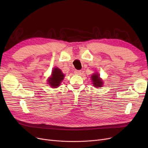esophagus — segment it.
I'll return each mask as SVG.
<instances>
[{"mask_svg":"<svg viewBox=\"0 0 148 148\" xmlns=\"http://www.w3.org/2000/svg\"><path fill=\"white\" fill-rule=\"evenodd\" d=\"M74 73H75V75H80V74H81V73H82V71H81V70H76L74 71Z\"/></svg>","mask_w":148,"mask_h":148,"instance_id":"obj_1","label":"esophagus"}]
</instances>
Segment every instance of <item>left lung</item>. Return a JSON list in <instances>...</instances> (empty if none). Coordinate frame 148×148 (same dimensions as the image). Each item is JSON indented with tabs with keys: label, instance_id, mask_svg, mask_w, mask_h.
<instances>
[{
	"label": "left lung",
	"instance_id": "8db88e82",
	"mask_svg": "<svg viewBox=\"0 0 148 148\" xmlns=\"http://www.w3.org/2000/svg\"><path fill=\"white\" fill-rule=\"evenodd\" d=\"M94 85L96 87H101L102 86V81L99 78V74H93L91 77Z\"/></svg>",
	"mask_w": 148,
	"mask_h": 148
}]
</instances>
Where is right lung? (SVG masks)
<instances>
[{
    "instance_id": "add662e5",
    "label": "right lung",
    "mask_w": 148,
    "mask_h": 148,
    "mask_svg": "<svg viewBox=\"0 0 148 148\" xmlns=\"http://www.w3.org/2000/svg\"><path fill=\"white\" fill-rule=\"evenodd\" d=\"M65 75L62 73L61 70L58 69H53L52 72V77L48 80V83L51 87L56 88L60 85L61 82L63 80Z\"/></svg>"
}]
</instances>
